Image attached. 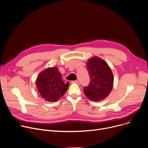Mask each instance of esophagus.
<instances>
[{
	"label": "esophagus",
	"mask_w": 148,
	"mask_h": 148,
	"mask_svg": "<svg viewBox=\"0 0 148 148\" xmlns=\"http://www.w3.org/2000/svg\"><path fill=\"white\" fill-rule=\"evenodd\" d=\"M71 83H77V84H78V80H74V81H71Z\"/></svg>",
	"instance_id": "1"
}]
</instances>
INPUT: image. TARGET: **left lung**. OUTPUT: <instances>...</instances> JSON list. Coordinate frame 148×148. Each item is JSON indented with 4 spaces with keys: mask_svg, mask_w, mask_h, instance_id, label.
Wrapping results in <instances>:
<instances>
[{
    "mask_svg": "<svg viewBox=\"0 0 148 148\" xmlns=\"http://www.w3.org/2000/svg\"><path fill=\"white\" fill-rule=\"evenodd\" d=\"M89 74V84L84 87L87 97L93 101L103 99L111 92L114 82V76L110 68L102 59L94 57L87 63Z\"/></svg>",
    "mask_w": 148,
    "mask_h": 148,
    "instance_id": "1",
    "label": "left lung"
}]
</instances>
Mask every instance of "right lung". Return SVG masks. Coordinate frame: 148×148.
<instances>
[{"label": "right lung", "instance_id": "obj_1", "mask_svg": "<svg viewBox=\"0 0 148 148\" xmlns=\"http://www.w3.org/2000/svg\"><path fill=\"white\" fill-rule=\"evenodd\" d=\"M58 68H47L39 74L36 80L38 91L47 101L55 102L68 89L69 83H65Z\"/></svg>", "mask_w": 148, "mask_h": 148}]
</instances>
